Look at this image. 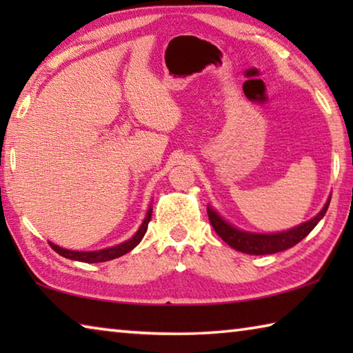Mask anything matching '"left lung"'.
<instances>
[{
    "label": "left lung",
    "mask_w": 353,
    "mask_h": 353,
    "mask_svg": "<svg viewBox=\"0 0 353 353\" xmlns=\"http://www.w3.org/2000/svg\"><path fill=\"white\" fill-rule=\"evenodd\" d=\"M328 204H330V199L327 201L324 208H322L314 218L307 221V223L292 227L290 230L277 232V234H254V232L236 229V227L221 218L212 207H207V213L214 232H216V234L223 238V241L229 244L230 248L249 255H266L282 252V250L296 246L299 241H302L303 238L314 229L316 224L324 218Z\"/></svg>",
    "instance_id": "8db88e82"
}]
</instances>
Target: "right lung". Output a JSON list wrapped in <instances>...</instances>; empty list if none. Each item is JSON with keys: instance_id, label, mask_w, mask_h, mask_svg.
Masks as SVG:
<instances>
[{"instance_id": "1", "label": "right lung", "mask_w": 353, "mask_h": 353, "mask_svg": "<svg viewBox=\"0 0 353 353\" xmlns=\"http://www.w3.org/2000/svg\"><path fill=\"white\" fill-rule=\"evenodd\" d=\"M152 216V208H149L148 213H146V218L143 221L140 229L137 230V234L130 238V240L124 241L121 244H117V246H112V248H105V249H101V250H92V252H79V250H68V249H63V248H59L56 244L50 243V246L56 250L59 255L65 256V259H70V260H76V261H83V263H101V261H109L113 259H118V256H121L124 254H128L129 250H132L137 244L141 241V238L145 236L146 230H148V224L149 221H151Z\"/></svg>"}]
</instances>
